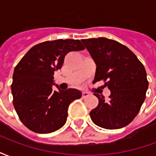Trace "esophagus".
<instances>
[{"label": "esophagus", "mask_w": 156, "mask_h": 156, "mask_svg": "<svg viewBox=\"0 0 156 156\" xmlns=\"http://www.w3.org/2000/svg\"><path fill=\"white\" fill-rule=\"evenodd\" d=\"M83 94V96H82V97H83V98H86L87 97H88V96H89V94H88V93H87V92H83V94Z\"/></svg>", "instance_id": "esophagus-1"}]
</instances>
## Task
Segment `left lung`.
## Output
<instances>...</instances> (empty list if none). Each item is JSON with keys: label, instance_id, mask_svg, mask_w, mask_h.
<instances>
[{"label": "left lung", "instance_id": "1", "mask_svg": "<svg viewBox=\"0 0 156 156\" xmlns=\"http://www.w3.org/2000/svg\"><path fill=\"white\" fill-rule=\"evenodd\" d=\"M82 41L97 66L94 82L104 80L111 92L108 100L94 94L98 105L90 112L91 119L108 129L126 126L145 99L149 82L144 65L127 47L115 40L98 37Z\"/></svg>", "mask_w": 156, "mask_h": 156}]
</instances>
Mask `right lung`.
<instances>
[{
    "label": "right lung",
    "instance_id": "right-lung-1",
    "mask_svg": "<svg viewBox=\"0 0 156 156\" xmlns=\"http://www.w3.org/2000/svg\"><path fill=\"white\" fill-rule=\"evenodd\" d=\"M84 48L74 39L43 41L32 47L16 66L12 84L13 105L30 130L48 134L65 124L68 106L82 94L75 88L62 91L58 85V91L53 90V74L61 69L68 52Z\"/></svg>",
    "mask_w": 156,
    "mask_h": 156
}]
</instances>
